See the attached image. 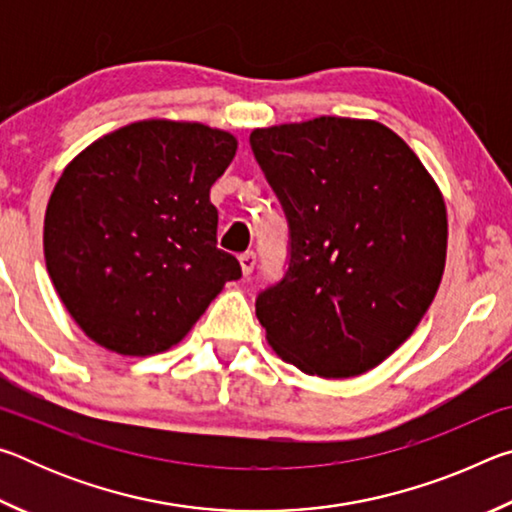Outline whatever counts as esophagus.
Masks as SVG:
<instances>
[{"instance_id":"obj_1","label":"esophagus","mask_w":512,"mask_h":512,"mask_svg":"<svg viewBox=\"0 0 512 512\" xmlns=\"http://www.w3.org/2000/svg\"><path fill=\"white\" fill-rule=\"evenodd\" d=\"M239 264H241V273H244L246 277L253 273V268L257 264V255L253 253V250H248V253H244L239 257Z\"/></svg>"}]
</instances>
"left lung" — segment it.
<instances>
[{"label":"left lung","instance_id":"left-lung-1","mask_svg":"<svg viewBox=\"0 0 512 512\" xmlns=\"http://www.w3.org/2000/svg\"><path fill=\"white\" fill-rule=\"evenodd\" d=\"M250 149L289 223L287 271L255 300L268 343L325 379L379 366L443 280L447 212L436 183L377 121L257 128Z\"/></svg>","mask_w":512,"mask_h":512}]
</instances>
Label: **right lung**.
Segmentation results:
<instances>
[{"mask_svg":"<svg viewBox=\"0 0 512 512\" xmlns=\"http://www.w3.org/2000/svg\"><path fill=\"white\" fill-rule=\"evenodd\" d=\"M237 140L203 124L137 121L67 164L45 214V259L72 318L94 343L146 357L203 316L235 255L216 248L210 187Z\"/></svg>","mask_w":512,"mask_h":512,"instance_id":"add662e5","label":"right lung"}]
</instances>
